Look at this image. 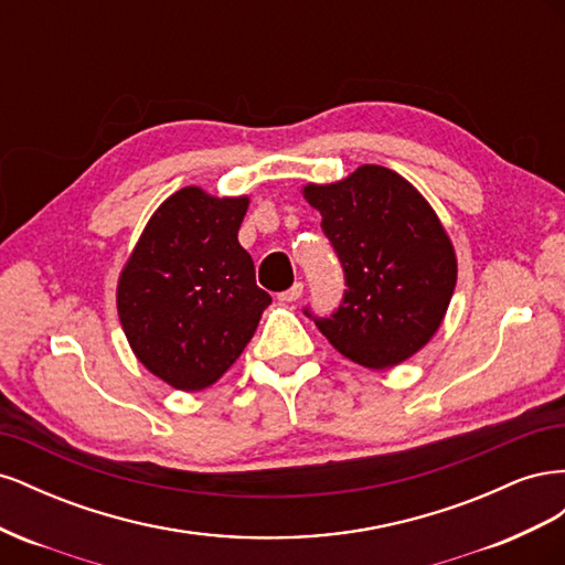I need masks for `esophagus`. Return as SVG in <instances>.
Masks as SVG:
<instances>
[{
  "mask_svg": "<svg viewBox=\"0 0 565 565\" xmlns=\"http://www.w3.org/2000/svg\"><path fill=\"white\" fill-rule=\"evenodd\" d=\"M303 295V282H295L289 289H285V292L278 295L280 301H297L299 297Z\"/></svg>",
  "mask_w": 565,
  "mask_h": 565,
  "instance_id": "esophagus-1",
  "label": "esophagus"
}]
</instances>
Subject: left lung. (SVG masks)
Wrapping results in <instances>:
<instances>
[{
    "mask_svg": "<svg viewBox=\"0 0 565 565\" xmlns=\"http://www.w3.org/2000/svg\"><path fill=\"white\" fill-rule=\"evenodd\" d=\"M320 228L344 270V297L330 316L303 313L349 361L386 370L417 353L446 316L457 259L438 216L386 167L363 164L330 185H306Z\"/></svg>",
    "mask_w": 565,
    "mask_h": 565,
    "instance_id": "obj_1",
    "label": "left lung"
}]
</instances>
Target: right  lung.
Wrapping results in <instances>:
<instances>
[{"mask_svg": "<svg viewBox=\"0 0 565 565\" xmlns=\"http://www.w3.org/2000/svg\"><path fill=\"white\" fill-rule=\"evenodd\" d=\"M247 198L188 185L150 216L119 276L117 313L136 358L181 391L214 384L243 353L270 295L237 243Z\"/></svg>", "mask_w": 565, "mask_h": 565, "instance_id": "1", "label": "right lung"}]
</instances>
